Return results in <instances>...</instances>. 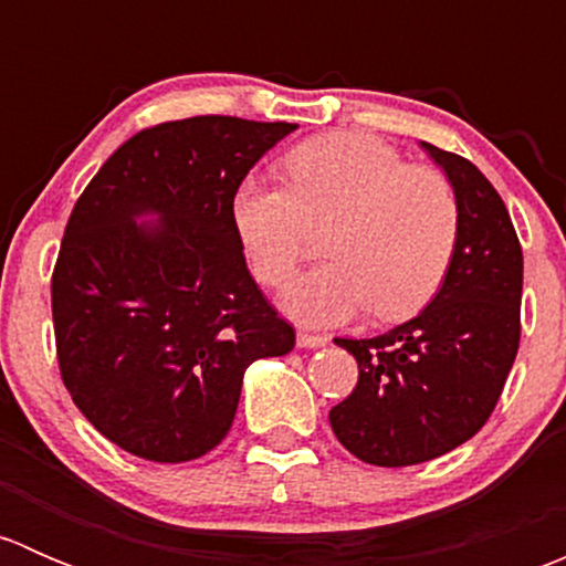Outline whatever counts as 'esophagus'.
<instances>
[{"label": "esophagus", "instance_id": "34e87169", "mask_svg": "<svg viewBox=\"0 0 566 566\" xmlns=\"http://www.w3.org/2000/svg\"><path fill=\"white\" fill-rule=\"evenodd\" d=\"M325 342H328V336L306 334V331H298V347H306V350H312V347H323Z\"/></svg>", "mask_w": 566, "mask_h": 566}]
</instances>
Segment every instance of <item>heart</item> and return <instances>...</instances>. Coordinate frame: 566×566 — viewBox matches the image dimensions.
I'll return each instance as SVG.
<instances>
[{"label": "heart", "instance_id": "obj_1", "mask_svg": "<svg viewBox=\"0 0 566 566\" xmlns=\"http://www.w3.org/2000/svg\"><path fill=\"white\" fill-rule=\"evenodd\" d=\"M287 188L247 177L232 197V224L251 271L271 287L290 282L312 243L328 230L334 262L295 279L284 310L301 323L336 325L373 306L380 319L419 312L438 293L460 235L452 182L408 167L367 134H328L284 158Z\"/></svg>", "mask_w": 566, "mask_h": 566}]
</instances>
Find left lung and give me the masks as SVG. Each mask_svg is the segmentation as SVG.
Listing matches in <instances>:
<instances>
[{
  "label": "left lung",
  "mask_w": 566,
  "mask_h": 566,
  "mask_svg": "<svg viewBox=\"0 0 566 566\" xmlns=\"http://www.w3.org/2000/svg\"><path fill=\"white\" fill-rule=\"evenodd\" d=\"M460 205V235L436 298L373 339H334L358 384L328 413L342 447L369 465L436 460L493 413L521 345L523 251L510 210L468 158L421 142Z\"/></svg>",
  "instance_id": "1"
}]
</instances>
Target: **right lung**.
I'll return each mask as SVG.
<instances>
[{"mask_svg": "<svg viewBox=\"0 0 566 566\" xmlns=\"http://www.w3.org/2000/svg\"><path fill=\"white\" fill-rule=\"evenodd\" d=\"M293 123L175 119L130 136L78 197L54 276L62 384L90 424L153 462L230 432L251 361L293 350L232 224V197Z\"/></svg>", "mask_w": 566, "mask_h": 566, "instance_id": "obj_1", "label": "right lung"}]
</instances>
